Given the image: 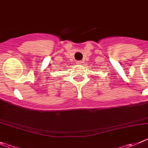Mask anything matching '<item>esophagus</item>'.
I'll return each instance as SVG.
<instances>
[{"label":"esophagus","mask_w":148,"mask_h":148,"mask_svg":"<svg viewBox=\"0 0 148 148\" xmlns=\"http://www.w3.org/2000/svg\"><path fill=\"white\" fill-rule=\"evenodd\" d=\"M76 64H82V62H81V61H77L76 62Z\"/></svg>","instance_id":"34e87169"}]
</instances>
